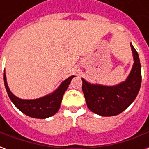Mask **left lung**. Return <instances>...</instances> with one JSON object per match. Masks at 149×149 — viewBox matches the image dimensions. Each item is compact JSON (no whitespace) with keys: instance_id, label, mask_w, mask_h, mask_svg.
<instances>
[{"instance_id":"1","label":"left lung","mask_w":149,"mask_h":149,"mask_svg":"<svg viewBox=\"0 0 149 149\" xmlns=\"http://www.w3.org/2000/svg\"><path fill=\"white\" fill-rule=\"evenodd\" d=\"M133 65L125 81L116 85L91 84L81 78L82 90L88 108L102 116H112L125 111L131 104L141 85V65L137 52L130 43Z\"/></svg>"}]
</instances>
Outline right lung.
I'll list each match as a JSON object with an SVG mask.
<instances>
[{
    "mask_svg": "<svg viewBox=\"0 0 149 149\" xmlns=\"http://www.w3.org/2000/svg\"><path fill=\"white\" fill-rule=\"evenodd\" d=\"M75 76H71L67 78L55 91L50 94L33 100H24L16 97L8 88L5 72H4V82L10 100L21 112L33 118L46 119L55 115L58 112L62 97L65 91L67 90L68 84L71 83L72 79Z\"/></svg>",
    "mask_w": 149,
    "mask_h": 149,
    "instance_id": "add662e5",
    "label": "right lung"
}]
</instances>
